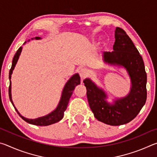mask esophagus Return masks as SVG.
Masks as SVG:
<instances>
[{"label":"esophagus","instance_id":"34e87169","mask_svg":"<svg viewBox=\"0 0 157 157\" xmlns=\"http://www.w3.org/2000/svg\"><path fill=\"white\" fill-rule=\"evenodd\" d=\"M79 76H80L81 79H84L86 78L87 76H88L89 71L86 68H82V69H80V70H79Z\"/></svg>","mask_w":157,"mask_h":157}]
</instances>
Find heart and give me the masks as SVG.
<instances>
[{
    "mask_svg": "<svg viewBox=\"0 0 157 157\" xmlns=\"http://www.w3.org/2000/svg\"><path fill=\"white\" fill-rule=\"evenodd\" d=\"M103 46H104L105 48H107V43H106V42H105V43L103 44Z\"/></svg>",
    "mask_w": 157,
    "mask_h": 157,
    "instance_id": "1",
    "label": "heart"
}]
</instances>
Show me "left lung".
I'll list each match as a JSON object with an SVG mask.
<instances>
[{
    "instance_id": "1",
    "label": "left lung",
    "mask_w": 157,
    "mask_h": 157,
    "mask_svg": "<svg viewBox=\"0 0 157 157\" xmlns=\"http://www.w3.org/2000/svg\"><path fill=\"white\" fill-rule=\"evenodd\" d=\"M115 39L113 51L104 52L102 61L106 64L125 69L131 82L129 94L109 102L107 93L91 79L86 78L84 83L89 107L95 118L117 126L132 121L145 104L147 74L142 57L125 32L116 28Z\"/></svg>"
}]
</instances>
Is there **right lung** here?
<instances>
[{
	"instance_id": "right-lung-1",
	"label": "right lung",
	"mask_w": 157,
	"mask_h": 157,
	"mask_svg": "<svg viewBox=\"0 0 157 157\" xmlns=\"http://www.w3.org/2000/svg\"><path fill=\"white\" fill-rule=\"evenodd\" d=\"M33 39H36V40H39V39H41V37L39 36H36L34 38H32L31 40H33ZM30 40L29 39L28 41H30ZM26 41L23 44H25ZM22 47H20L17 52H16L14 58H13L12 60V64L11 69L9 73V79H10V86H9V96H10V100L11 101L12 105L14 106L15 110L17 111L18 115L21 116V118L24 120L25 122H27L29 124H34V125L37 126H47L50 125V124L56 123L57 122L62 120L63 117V114H64V111H66V108H67V106L68 104L69 100L71 97V95L73 94V92L74 89L76 87V86L80 84V77H79L78 73H75L71 77V78L68 79L66 82L64 87H63V91L62 93V95H61V98L59 103H58L57 107L54 111H52V112L50 113L47 114L46 116L39 117L37 118L34 119H30V118H25L24 116H21V113L18 112L17 109L15 107L14 105V102H13L12 99V82H11V78H12V74L13 73V71L16 66V64L18 60V58L21 55V51H22Z\"/></svg>"
}]
</instances>
